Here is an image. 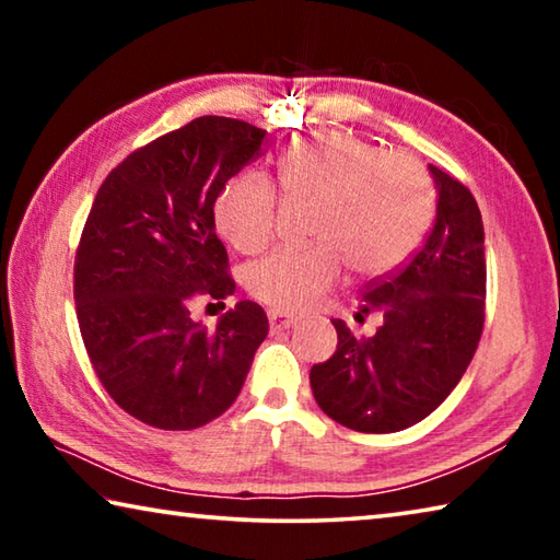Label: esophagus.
I'll return each mask as SVG.
<instances>
[{"label":"esophagus","mask_w":560,"mask_h":560,"mask_svg":"<svg viewBox=\"0 0 560 560\" xmlns=\"http://www.w3.org/2000/svg\"><path fill=\"white\" fill-rule=\"evenodd\" d=\"M299 318L296 316H287L281 311H269V326L271 330H287L291 326H296Z\"/></svg>","instance_id":"1"}]
</instances>
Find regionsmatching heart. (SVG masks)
Segmentation results:
<instances>
[{
    "label": "heart",
    "instance_id": "obj_1",
    "mask_svg": "<svg viewBox=\"0 0 560 560\" xmlns=\"http://www.w3.org/2000/svg\"><path fill=\"white\" fill-rule=\"evenodd\" d=\"M277 173L287 202L314 210L308 242L316 246L254 261L244 279L254 299L283 314L314 306L340 281L343 261L358 277L397 269L432 220L434 189L420 160L343 130L296 140ZM277 217V192L257 175L232 179L214 205L217 230L242 254L271 242Z\"/></svg>",
    "mask_w": 560,
    "mask_h": 560
}]
</instances>
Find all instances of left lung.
Instances as JSON below:
<instances>
[{
    "instance_id": "8db88e82",
    "label": "left lung",
    "mask_w": 560,
    "mask_h": 560,
    "mask_svg": "<svg viewBox=\"0 0 560 560\" xmlns=\"http://www.w3.org/2000/svg\"><path fill=\"white\" fill-rule=\"evenodd\" d=\"M438 217L400 271L363 291V314L383 316L371 338L334 320L338 348L311 368L320 410L355 432H400L438 410L462 381L485 328V224L459 179L430 165Z\"/></svg>"
}]
</instances>
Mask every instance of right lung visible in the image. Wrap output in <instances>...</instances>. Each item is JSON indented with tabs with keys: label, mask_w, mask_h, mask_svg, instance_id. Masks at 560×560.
Segmentation results:
<instances>
[{
	"label": "right lung",
	"mask_w": 560,
	"mask_h": 560,
	"mask_svg": "<svg viewBox=\"0 0 560 560\" xmlns=\"http://www.w3.org/2000/svg\"><path fill=\"white\" fill-rule=\"evenodd\" d=\"M267 130L202 116L136 150L103 179L73 267L81 336L103 387L160 430H195L230 407L269 334L254 301L214 330L189 308L234 293L214 202ZM224 306V303H222Z\"/></svg>",
	"instance_id": "obj_1"
}]
</instances>
